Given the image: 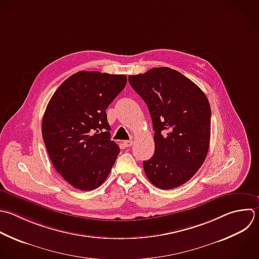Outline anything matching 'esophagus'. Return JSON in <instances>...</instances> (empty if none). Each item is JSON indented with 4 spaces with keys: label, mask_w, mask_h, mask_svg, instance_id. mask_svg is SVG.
Returning <instances> with one entry per match:
<instances>
[{
    "label": "esophagus",
    "mask_w": 259,
    "mask_h": 259,
    "mask_svg": "<svg viewBox=\"0 0 259 259\" xmlns=\"http://www.w3.org/2000/svg\"><path fill=\"white\" fill-rule=\"evenodd\" d=\"M133 144H134V142H133L132 140H130V141H124V142H123V146H124V147H126V148L132 147V146H133Z\"/></svg>",
    "instance_id": "esophagus-1"
}]
</instances>
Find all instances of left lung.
<instances>
[{
	"label": "left lung",
	"instance_id": "8db88e82",
	"mask_svg": "<svg viewBox=\"0 0 259 259\" xmlns=\"http://www.w3.org/2000/svg\"><path fill=\"white\" fill-rule=\"evenodd\" d=\"M128 82L152 117L155 152L144 161L148 179L161 189L188 181L203 164L209 147L210 106L191 80L170 68L132 75Z\"/></svg>",
	"mask_w": 259,
	"mask_h": 259
}]
</instances>
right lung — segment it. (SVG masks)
Returning a JSON list of instances; mask_svg holds the SVG:
<instances>
[{
    "label": "right lung",
    "mask_w": 259,
    "mask_h": 259,
    "mask_svg": "<svg viewBox=\"0 0 259 259\" xmlns=\"http://www.w3.org/2000/svg\"><path fill=\"white\" fill-rule=\"evenodd\" d=\"M126 85L125 75L78 72L57 89L41 132L56 170L81 190L99 187L119 154L110 140L106 108Z\"/></svg>",
    "instance_id": "right-lung-1"
}]
</instances>
